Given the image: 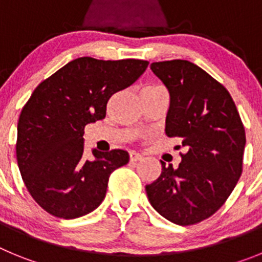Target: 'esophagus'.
Wrapping results in <instances>:
<instances>
[{"mask_svg": "<svg viewBox=\"0 0 262 262\" xmlns=\"http://www.w3.org/2000/svg\"><path fill=\"white\" fill-rule=\"evenodd\" d=\"M143 156L140 154H138V152L133 151V152H129V160L131 161H139V160H142Z\"/></svg>", "mask_w": 262, "mask_h": 262, "instance_id": "1", "label": "esophagus"}]
</instances>
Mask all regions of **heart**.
I'll use <instances>...</instances> for the list:
<instances>
[{"label": "heart", "instance_id": "obj_1", "mask_svg": "<svg viewBox=\"0 0 262 262\" xmlns=\"http://www.w3.org/2000/svg\"><path fill=\"white\" fill-rule=\"evenodd\" d=\"M157 85H151V86H147V88H156Z\"/></svg>", "mask_w": 262, "mask_h": 262}]
</instances>
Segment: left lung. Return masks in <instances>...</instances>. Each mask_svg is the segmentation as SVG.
I'll use <instances>...</instances> for the list:
<instances>
[{"instance_id":"left-lung-1","label":"left lung","mask_w":262,"mask_h":262,"mask_svg":"<svg viewBox=\"0 0 262 262\" xmlns=\"http://www.w3.org/2000/svg\"><path fill=\"white\" fill-rule=\"evenodd\" d=\"M170 96L165 134L182 139L178 168L165 166L145 186L161 216L180 226L202 222L221 209L243 170L245 129L228 90L187 60L152 62Z\"/></svg>"}]
</instances>
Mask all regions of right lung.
<instances>
[{
  "instance_id": "obj_1",
  "label": "right lung",
  "mask_w": 262,
  "mask_h": 262,
  "mask_svg": "<svg viewBox=\"0 0 262 262\" xmlns=\"http://www.w3.org/2000/svg\"><path fill=\"white\" fill-rule=\"evenodd\" d=\"M145 60L78 57L36 86L17 127V161L35 202L48 214L75 219L105 200L108 177L128 163L123 149L84 157V128L106 117L111 96L144 73Z\"/></svg>"
}]
</instances>
